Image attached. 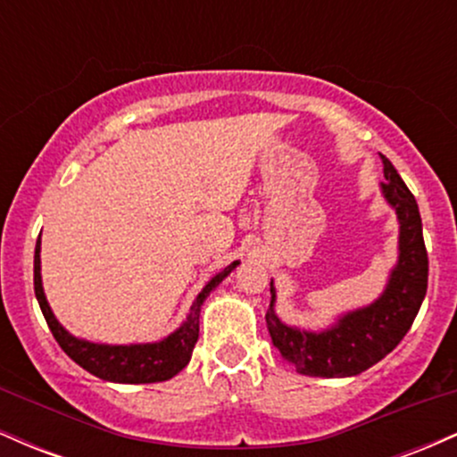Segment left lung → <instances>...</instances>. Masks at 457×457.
Returning a JSON list of instances; mask_svg holds the SVG:
<instances>
[{"label":"left lung","instance_id":"1","mask_svg":"<svg viewBox=\"0 0 457 457\" xmlns=\"http://www.w3.org/2000/svg\"><path fill=\"white\" fill-rule=\"evenodd\" d=\"M385 180L382 195L400 221V255L391 270L385 292L371 305L339 316L327 330L312 333L283 324L275 313V287L270 281V307L266 324L272 345L303 376L345 378L370 370L402 342L412 327L428 292V251L417 199L382 156Z\"/></svg>","mask_w":457,"mask_h":457}]
</instances>
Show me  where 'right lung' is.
I'll list each match as a JSON object with an SVG mask.
<instances>
[{"label": "right lung", "mask_w": 457, "mask_h": 457, "mask_svg": "<svg viewBox=\"0 0 457 457\" xmlns=\"http://www.w3.org/2000/svg\"><path fill=\"white\" fill-rule=\"evenodd\" d=\"M236 266H238V262H232L219 275H214L197 295L195 303L191 305V312H188L185 322L180 324V328H176L174 333L154 344H92L86 342V339H77L75 335L68 333L55 320L43 290V277H40V236L34 253V292L55 342L60 344V348L77 365H81L83 370L90 371V374L101 380L122 382V385H148V382H162L174 378L178 371H182L188 365L193 348H195L199 337V312H202L204 301H206V296L211 295L214 287Z\"/></svg>", "instance_id": "obj_1"}]
</instances>
